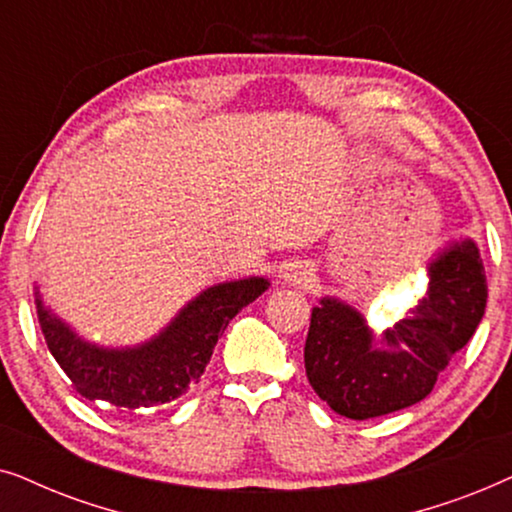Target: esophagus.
Here are the masks:
<instances>
[{"label": "esophagus", "instance_id": "1", "mask_svg": "<svg viewBox=\"0 0 512 512\" xmlns=\"http://www.w3.org/2000/svg\"><path fill=\"white\" fill-rule=\"evenodd\" d=\"M311 269L304 267V264H292L288 269V274H285V281H290L292 285H306L311 281Z\"/></svg>", "mask_w": 512, "mask_h": 512}]
</instances>
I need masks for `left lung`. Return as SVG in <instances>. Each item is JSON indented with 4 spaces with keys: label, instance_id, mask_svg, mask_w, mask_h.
Segmentation results:
<instances>
[{
    "label": "left lung",
    "instance_id": "8db88e82",
    "mask_svg": "<svg viewBox=\"0 0 512 512\" xmlns=\"http://www.w3.org/2000/svg\"><path fill=\"white\" fill-rule=\"evenodd\" d=\"M428 271L424 302L379 339L351 306L330 297L313 306L306 377L337 414L365 421L419 403L475 335L487 306V276L475 243L452 245Z\"/></svg>",
    "mask_w": 512,
    "mask_h": 512
}]
</instances>
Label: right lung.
Returning a JSON list of instances; mask_svg holds the SVG:
<instances>
[{
	"instance_id": "add662e5",
	"label": "right lung",
	"mask_w": 512,
	"mask_h": 512,
	"mask_svg": "<svg viewBox=\"0 0 512 512\" xmlns=\"http://www.w3.org/2000/svg\"><path fill=\"white\" fill-rule=\"evenodd\" d=\"M264 278L222 283L201 292L173 323L138 349H98L81 342L63 320L44 309L37 313L51 356L86 400H105L117 410H142L180 398L196 384L229 320L267 290Z\"/></svg>"
}]
</instances>
